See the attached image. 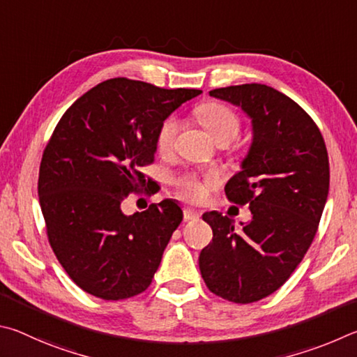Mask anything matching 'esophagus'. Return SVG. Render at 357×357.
<instances>
[{
  "mask_svg": "<svg viewBox=\"0 0 357 357\" xmlns=\"http://www.w3.org/2000/svg\"><path fill=\"white\" fill-rule=\"evenodd\" d=\"M183 218H185V221H196V220H199V218H201V211L192 210V208H185Z\"/></svg>",
  "mask_w": 357,
  "mask_h": 357,
  "instance_id": "1",
  "label": "esophagus"
}]
</instances>
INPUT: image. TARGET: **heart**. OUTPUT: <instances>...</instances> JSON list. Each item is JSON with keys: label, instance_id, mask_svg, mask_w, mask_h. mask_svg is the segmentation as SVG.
<instances>
[{"label": "heart", "instance_id": "b5f03b06", "mask_svg": "<svg viewBox=\"0 0 357 357\" xmlns=\"http://www.w3.org/2000/svg\"><path fill=\"white\" fill-rule=\"evenodd\" d=\"M197 117L216 141H234L241 130L238 112L224 103L202 105L197 109ZM178 130L180 121L175 116H169L161 122L156 133V147L161 153H167L174 149ZM208 182H215V177H208ZM180 195L188 201H201L205 196V185L195 177H186L180 180Z\"/></svg>", "mask_w": 357, "mask_h": 357}]
</instances>
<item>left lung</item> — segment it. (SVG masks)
Here are the masks:
<instances>
[{"mask_svg":"<svg viewBox=\"0 0 357 357\" xmlns=\"http://www.w3.org/2000/svg\"><path fill=\"white\" fill-rule=\"evenodd\" d=\"M210 96L251 119L252 142L226 185L230 201L249 205L251 221L236 230L230 218L204 213L213 240L199 270L215 295L255 303L284 285L312 245L328 201V150L307 112L270 86H229Z\"/></svg>","mask_w":357,"mask_h":357,"instance_id":"8db88e82","label":"left lung"}]
</instances>
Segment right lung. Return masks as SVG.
Here are the masks:
<instances>
[{
    "label": "right lung",
    "mask_w": 357,
    "mask_h": 357,
    "mask_svg": "<svg viewBox=\"0 0 357 357\" xmlns=\"http://www.w3.org/2000/svg\"><path fill=\"white\" fill-rule=\"evenodd\" d=\"M201 92L106 79L56 125L40 162L39 202L53 252L89 295L117 301L152 282L183 211L174 199L135 215L121 204L150 185L141 167L155 158L161 122Z\"/></svg>",
    "instance_id": "1"
}]
</instances>
